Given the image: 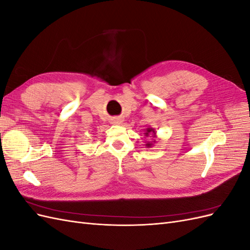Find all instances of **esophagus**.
Wrapping results in <instances>:
<instances>
[{
	"mask_svg": "<svg viewBox=\"0 0 250 250\" xmlns=\"http://www.w3.org/2000/svg\"><path fill=\"white\" fill-rule=\"evenodd\" d=\"M121 122H122V121H121L120 119H117V120H115V123H117V124H120Z\"/></svg>",
	"mask_w": 250,
	"mask_h": 250,
	"instance_id": "1",
	"label": "esophagus"
}]
</instances>
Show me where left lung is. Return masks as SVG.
I'll use <instances>...</instances> for the list:
<instances>
[{"instance_id":"1","label":"left lung","mask_w":250,"mask_h":250,"mask_svg":"<svg viewBox=\"0 0 250 250\" xmlns=\"http://www.w3.org/2000/svg\"><path fill=\"white\" fill-rule=\"evenodd\" d=\"M151 133H152L153 135H155V131H154L153 128H147V129H146V132H145L146 137H148V135H149V134H151ZM153 142H155V141H153ZM146 146H147V147H151V146H152V143H147V144H146Z\"/></svg>"}]
</instances>
